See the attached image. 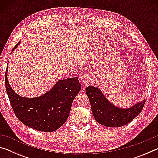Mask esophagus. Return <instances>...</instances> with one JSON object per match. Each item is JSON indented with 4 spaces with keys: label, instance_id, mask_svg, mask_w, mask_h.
<instances>
[{
    "label": "esophagus",
    "instance_id": "obj_1",
    "mask_svg": "<svg viewBox=\"0 0 158 158\" xmlns=\"http://www.w3.org/2000/svg\"><path fill=\"white\" fill-rule=\"evenodd\" d=\"M90 81V77L87 74H82V76L80 78V82H81V85L84 87H85V85H87L88 84Z\"/></svg>",
    "mask_w": 158,
    "mask_h": 158
}]
</instances>
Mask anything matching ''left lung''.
I'll return each mask as SVG.
<instances>
[{
  "instance_id": "1",
  "label": "left lung",
  "mask_w": 158,
  "mask_h": 158,
  "mask_svg": "<svg viewBox=\"0 0 158 158\" xmlns=\"http://www.w3.org/2000/svg\"><path fill=\"white\" fill-rule=\"evenodd\" d=\"M92 113L98 123L106 127H121L131 122L142 111L145 100L132 107L123 109L112 105L98 88L89 85L85 89Z\"/></svg>"
}]
</instances>
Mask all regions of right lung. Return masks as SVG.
<instances>
[{"mask_svg":"<svg viewBox=\"0 0 158 158\" xmlns=\"http://www.w3.org/2000/svg\"><path fill=\"white\" fill-rule=\"evenodd\" d=\"M20 42L15 45V48ZM12 50V51H13ZM5 71V89L16 116L26 126L42 132H53L66 122L74 98L81 85L77 77L60 80L41 97L22 98L11 89Z\"/></svg>","mask_w":158,"mask_h":158,"instance_id":"add662e5","label":"right lung"}]
</instances>
